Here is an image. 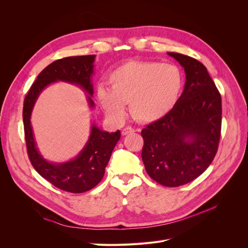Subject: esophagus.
<instances>
[{"label":"esophagus","instance_id":"esophagus-1","mask_svg":"<svg viewBox=\"0 0 248 248\" xmlns=\"http://www.w3.org/2000/svg\"><path fill=\"white\" fill-rule=\"evenodd\" d=\"M132 132H134V129L131 128V127H125V128L122 129L123 136H126V134H129V133H132Z\"/></svg>","mask_w":248,"mask_h":248}]
</instances>
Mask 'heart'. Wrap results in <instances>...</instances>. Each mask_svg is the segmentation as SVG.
<instances>
[{
  "mask_svg": "<svg viewBox=\"0 0 248 248\" xmlns=\"http://www.w3.org/2000/svg\"><path fill=\"white\" fill-rule=\"evenodd\" d=\"M110 86L99 84L96 97L107 116L121 123L130 103L132 116L140 122H155L174 108L183 87L179 67L170 63L130 61L109 77Z\"/></svg>",
  "mask_w": 248,
  "mask_h": 248,
  "instance_id": "1",
  "label": "heart"
}]
</instances>
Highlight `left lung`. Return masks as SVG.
Returning a JSON list of instances; mask_svg holds the SVG:
<instances>
[{
    "label": "left lung",
    "mask_w": 248,
    "mask_h": 248,
    "mask_svg": "<svg viewBox=\"0 0 248 248\" xmlns=\"http://www.w3.org/2000/svg\"><path fill=\"white\" fill-rule=\"evenodd\" d=\"M168 54L184 68V91L166 117L141 130V159L154 181L177 187L198 178L214 159L221 131V96L198 60Z\"/></svg>",
    "instance_id": "8db88e82"
}]
</instances>
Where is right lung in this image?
<instances>
[{
  "instance_id": "right-lung-1",
  "label": "right lung",
  "mask_w": 248,
  "mask_h": 248,
  "mask_svg": "<svg viewBox=\"0 0 248 248\" xmlns=\"http://www.w3.org/2000/svg\"><path fill=\"white\" fill-rule=\"evenodd\" d=\"M94 61L95 55H89L67 57L49 64L39 73L30 88L22 109L27 151L32 166L41 177L57 188L72 193L88 191L101 181L121 132L118 130L109 133L93 124L88 142L76 158L64 163H51L43 158L36 147L30 119L34 104L42 90L58 80L78 85L85 90L90 95L87 96L90 108H94V101L91 98Z\"/></svg>"
}]
</instances>
